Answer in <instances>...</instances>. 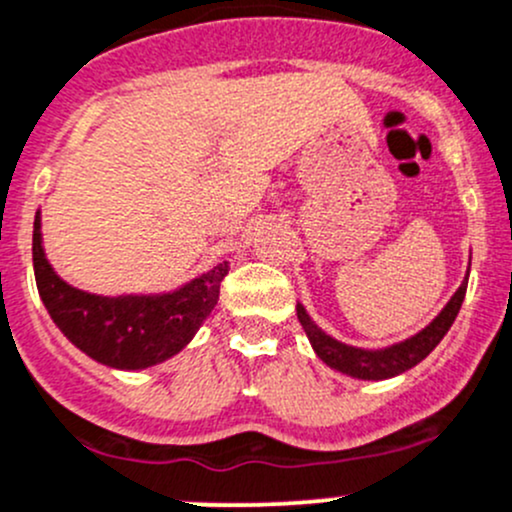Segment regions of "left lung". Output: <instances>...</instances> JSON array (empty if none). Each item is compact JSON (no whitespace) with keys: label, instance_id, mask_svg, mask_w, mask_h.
<instances>
[{"label":"left lung","instance_id":"obj_1","mask_svg":"<svg viewBox=\"0 0 512 512\" xmlns=\"http://www.w3.org/2000/svg\"><path fill=\"white\" fill-rule=\"evenodd\" d=\"M466 287H469V274H466L461 287L456 289L454 297L449 299V304L441 309V314L432 321V324L422 328L419 333H414L407 341H400L395 343V346L387 348H378V351L355 348L331 338L311 321V316L306 314V309L301 304H297V316L299 324L304 326L306 336H309L311 348H314L316 355L324 360L328 368L338 370V373L343 375H351V378L358 380H387L414 368L417 363H422V360L439 346L441 338L446 336V331L454 324L461 304H464Z\"/></svg>","mask_w":512,"mask_h":512}]
</instances>
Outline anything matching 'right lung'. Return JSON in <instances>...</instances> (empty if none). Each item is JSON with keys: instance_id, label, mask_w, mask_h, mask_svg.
Here are the masks:
<instances>
[{"instance_id": "add662e5", "label": "right lung", "mask_w": 512, "mask_h": 512, "mask_svg": "<svg viewBox=\"0 0 512 512\" xmlns=\"http://www.w3.org/2000/svg\"><path fill=\"white\" fill-rule=\"evenodd\" d=\"M34 274L43 306L75 348L107 368L142 370L169 360L196 336L218 304L228 262L166 294H88L63 282L48 265L36 213Z\"/></svg>"}]
</instances>
